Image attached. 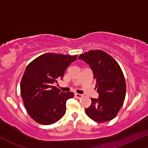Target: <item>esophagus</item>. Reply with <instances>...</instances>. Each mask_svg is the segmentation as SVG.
<instances>
[{
    "label": "esophagus",
    "mask_w": 148,
    "mask_h": 148,
    "mask_svg": "<svg viewBox=\"0 0 148 148\" xmlns=\"http://www.w3.org/2000/svg\"><path fill=\"white\" fill-rule=\"evenodd\" d=\"M75 96H76V98H78V99H80V98H83V94H80V93H75Z\"/></svg>",
    "instance_id": "obj_1"
}]
</instances>
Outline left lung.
I'll return each instance as SVG.
<instances>
[{
  "label": "left lung",
  "mask_w": 148,
  "mask_h": 148,
  "mask_svg": "<svg viewBox=\"0 0 148 148\" xmlns=\"http://www.w3.org/2000/svg\"><path fill=\"white\" fill-rule=\"evenodd\" d=\"M90 66L96 80L98 99L91 98V104L85 109L89 118L102 123L115 118L124 103L126 81L118 63L102 50H90L78 57Z\"/></svg>",
  "instance_id": "1"
}]
</instances>
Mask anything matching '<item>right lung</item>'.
<instances>
[{"instance_id":"obj_1","label":"right lung","mask_w":148,"mask_h":148,"mask_svg":"<svg viewBox=\"0 0 148 148\" xmlns=\"http://www.w3.org/2000/svg\"><path fill=\"white\" fill-rule=\"evenodd\" d=\"M77 57L43 54L26 68L20 83L21 96L28 113L39 124H52L65 115L67 100L74 93L61 92L52 84L63 79L65 70Z\"/></svg>"}]
</instances>
